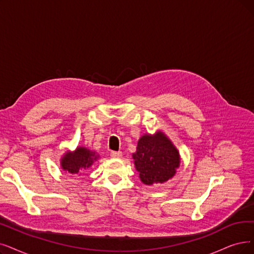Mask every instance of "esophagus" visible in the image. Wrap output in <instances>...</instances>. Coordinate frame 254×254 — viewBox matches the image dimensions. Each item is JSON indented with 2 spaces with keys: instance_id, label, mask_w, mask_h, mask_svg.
Wrapping results in <instances>:
<instances>
[{
  "instance_id": "obj_1",
  "label": "esophagus",
  "mask_w": 254,
  "mask_h": 254,
  "mask_svg": "<svg viewBox=\"0 0 254 254\" xmlns=\"http://www.w3.org/2000/svg\"><path fill=\"white\" fill-rule=\"evenodd\" d=\"M110 156L113 158H121L122 156H123V153H122L121 151H111Z\"/></svg>"
}]
</instances>
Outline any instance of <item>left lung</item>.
Returning a JSON list of instances; mask_svg holds the SVG:
<instances>
[{
	"label": "left lung",
	"mask_w": 254,
	"mask_h": 254,
	"mask_svg": "<svg viewBox=\"0 0 254 254\" xmlns=\"http://www.w3.org/2000/svg\"><path fill=\"white\" fill-rule=\"evenodd\" d=\"M132 158L138 177L146 186L164 184L173 178L181 160L178 149L160 130L139 137Z\"/></svg>",
	"instance_id": "obj_1"
}]
</instances>
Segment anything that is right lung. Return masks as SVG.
Here are the masks:
<instances>
[{
  "mask_svg": "<svg viewBox=\"0 0 254 254\" xmlns=\"http://www.w3.org/2000/svg\"><path fill=\"white\" fill-rule=\"evenodd\" d=\"M100 155L96 151L83 146H78L74 151L67 150L60 158V166L67 174L80 176L94 165Z\"/></svg>",
  "mask_w": 254,
  "mask_h": 254,
  "instance_id": "obj_1",
  "label": "right lung"
}]
</instances>
